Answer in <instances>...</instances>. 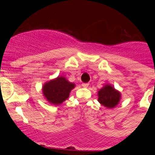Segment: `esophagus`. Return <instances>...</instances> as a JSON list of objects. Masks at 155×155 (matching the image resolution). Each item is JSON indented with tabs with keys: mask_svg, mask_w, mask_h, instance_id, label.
Listing matches in <instances>:
<instances>
[{
	"mask_svg": "<svg viewBox=\"0 0 155 155\" xmlns=\"http://www.w3.org/2000/svg\"><path fill=\"white\" fill-rule=\"evenodd\" d=\"M88 85H89V84H88V83H83L82 84V86L84 87H88Z\"/></svg>",
	"mask_w": 155,
	"mask_h": 155,
	"instance_id": "34e87169",
	"label": "esophagus"
}]
</instances>
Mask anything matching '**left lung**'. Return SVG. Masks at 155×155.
I'll return each instance as SVG.
<instances>
[{
    "label": "left lung",
    "mask_w": 155,
    "mask_h": 155,
    "mask_svg": "<svg viewBox=\"0 0 155 155\" xmlns=\"http://www.w3.org/2000/svg\"><path fill=\"white\" fill-rule=\"evenodd\" d=\"M98 101L108 108H114L120 101V92L111 85H105L98 92Z\"/></svg>",
    "instance_id": "left-lung-1"
}]
</instances>
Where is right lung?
<instances>
[{
  "mask_svg": "<svg viewBox=\"0 0 155 155\" xmlns=\"http://www.w3.org/2000/svg\"><path fill=\"white\" fill-rule=\"evenodd\" d=\"M74 87V84L68 82L64 77L58 76L55 80L46 83L42 87V92L50 103L58 105L68 99Z\"/></svg>",
  "mask_w": 155,
  "mask_h": 155,
  "instance_id": "right-lung-1",
  "label": "right lung"
}]
</instances>
